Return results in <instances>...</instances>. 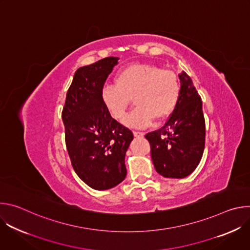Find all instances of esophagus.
Listing matches in <instances>:
<instances>
[{"label": "esophagus", "instance_id": "esophagus-1", "mask_svg": "<svg viewBox=\"0 0 250 250\" xmlns=\"http://www.w3.org/2000/svg\"><path fill=\"white\" fill-rule=\"evenodd\" d=\"M133 135L135 137H144L145 136V132H141V131H133Z\"/></svg>", "mask_w": 250, "mask_h": 250}]
</instances>
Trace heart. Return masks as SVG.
I'll list each match as a JSON object with an SVG mask.
<instances>
[{
	"mask_svg": "<svg viewBox=\"0 0 250 250\" xmlns=\"http://www.w3.org/2000/svg\"><path fill=\"white\" fill-rule=\"evenodd\" d=\"M115 82L102 87V102L114 118L123 120L134 98L136 109L125 121L132 127H145L153 119H166L180 97V84L174 71L155 65L126 66L116 74Z\"/></svg>",
	"mask_w": 250,
	"mask_h": 250,
	"instance_id": "obj_1",
	"label": "heart"
}]
</instances>
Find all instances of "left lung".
Returning a JSON list of instances; mask_svg holds the SVG:
<instances>
[{
    "instance_id": "obj_1",
    "label": "left lung",
    "mask_w": 250,
    "mask_h": 250,
    "mask_svg": "<svg viewBox=\"0 0 250 250\" xmlns=\"http://www.w3.org/2000/svg\"><path fill=\"white\" fill-rule=\"evenodd\" d=\"M180 97L165 125L146 134L156 171L166 178L181 179L199 165L205 148L206 125L203 104L192 79L179 74Z\"/></svg>"
}]
</instances>
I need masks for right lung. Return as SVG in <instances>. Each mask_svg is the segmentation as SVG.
Wrapping results in <instances>:
<instances>
[{
    "label": "right lung",
    "instance_id": "add662e5",
    "mask_svg": "<svg viewBox=\"0 0 250 250\" xmlns=\"http://www.w3.org/2000/svg\"><path fill=\"white\" fill-rule=\"evenodd\" d=\"M119 59L105 57L80 67L62 111L71 164L95 190H108L125 180V157L133 139L131 130L112 118L101 99V89Z\"/></svg>",
    "mask_w": 250,
    "mask_h": 250
}]
</instances>
